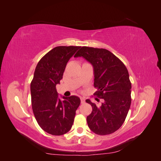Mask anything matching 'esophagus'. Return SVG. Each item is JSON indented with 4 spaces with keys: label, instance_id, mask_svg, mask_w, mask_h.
I'll use <instances>...</instances> for the list:
<instances>
[{
    "label": "esophagus",
    "instance_id": "34e87169",
    "mask_svg": "<svg viewBox=\"0 0 161 161\" xmlns=\"http://www.w3.org/2000/svg\"><path fill=\"white\" fill-rule=\"evenodd\" d=\"M80 99L81 103H84L85 102V99L84 98V97H80Z\"/></svg>",
    "mask_w": 161,
    "mask_h": 161
}]
</instances>
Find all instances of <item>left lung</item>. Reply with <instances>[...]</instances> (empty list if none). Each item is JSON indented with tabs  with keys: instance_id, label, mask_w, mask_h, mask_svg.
Here are the masks:
<instances>
[{
	"instance_id": "1",
	"label": "left lung",
	"mask_w": 161,
	"mask_h": 161,
	"mask_svg": "<svg viewBox=\"0 0 161 161\" xmlns=\"http://www.w3.org/2000/svg\"><path fill=\"white\" fill-rule=\"evenodd\" d=\"M83 57L94 69V93L103 99L100 107L86 99L92 106L86 117L89 128L98 135L115 132L122 124L131 105V85L127 68L114 53L103 48L80 47L74 57Z\"/></svg>"
}]
</instances>
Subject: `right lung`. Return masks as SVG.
<instances>
[{"label": "right lung", "mask_w": 161, "mask_h": 161, "mask_svg": "<svg viewBox=\"0 0 161 161\" xmlns=\"http://www.w3.org/2000/svg\"><path fill=\"white\" fill-rule=\"evenodd\" d=\"M80 46H57L39 61L31 82V105L34 116L47 133L61 136L74 122L80 103L76 96L58 97L56 85L62 79L67 62Z\"/></svg>", "instance_id": "obj_1"}]
</instances>
